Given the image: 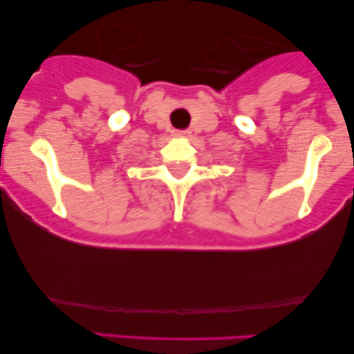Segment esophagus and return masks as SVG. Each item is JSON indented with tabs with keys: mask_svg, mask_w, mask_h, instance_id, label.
Wrapping results in <instances>:
<instances>
[{
	"mask_svg": "<svg viewBox=\"0 0 354 354\" xmlns=\"http://www.w3.org/2000/svg\"><path fill=\"white\" fill-rule=\"evenodd\" d=\"M188 133H190V132H188V130H176V132H174V135H176V137H187Z\"/></svg>",
	"mask_w": 354,
	"mask_h": 354,
	"instance_id": "esophagus-1",
	"label": "esophagus"
}]
</instances>
